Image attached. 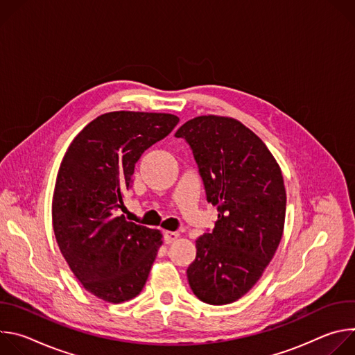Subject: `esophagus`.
Returning <instances> with one entry per match:
<instances>
[{"label":"esophagus","instance_id":"1","mask_svg":"<svg viewBox=\"0 0 355 355\" xmlns=\"http://www.w3.org/2000/svg\"><path fill=\"white\" fill-rule=\"evenodd\" d=\"M178 232H164V241L167 243V244H170V243H174L177 239H178Z\"/></svg>","mask_w":355,"mask_h":355}]
</instances>
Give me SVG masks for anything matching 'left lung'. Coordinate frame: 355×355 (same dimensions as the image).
Listing matches in <instances>:
<instances>
[{"label":"left lung","instance_id":"left-lung-1","mask_svg":"<svg viewBox=\"0 0 355 355\" xmlns=\"http://www.w3.org/2000/svg\"><path fill=\"white\" fill-rule=\"evenodd\" d=\"M175 137L189 144L219 212L215 227L196 240L188 282L202 302L227 305L256 285L278 248L286 209L282 173L264 141L232 118H193Z\"/></svg>","mask_w":355,"mask_h":355}]
</instances>
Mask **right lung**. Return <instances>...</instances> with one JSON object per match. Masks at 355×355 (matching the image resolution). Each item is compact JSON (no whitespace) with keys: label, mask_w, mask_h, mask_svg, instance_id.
Returning <instances> with one entry per match:
<instances>
[{"label":"right lung","mask_w":355,"mask_h":355,"mask_svg":"<svg viewBox=\"0 0 355 355\" xmlns=\"http://www.w3.org/2000/svg\"><path fill=\"white\" fill-rule=\"evenodd\" d=\"M178 121L170 114H104L76 136L63 157L52 204L55 236L76 278L105 302L137 296L157 257L160 230L115 212L144 150Z\"/></svg>","instance_id":"1"}]
</instances>
